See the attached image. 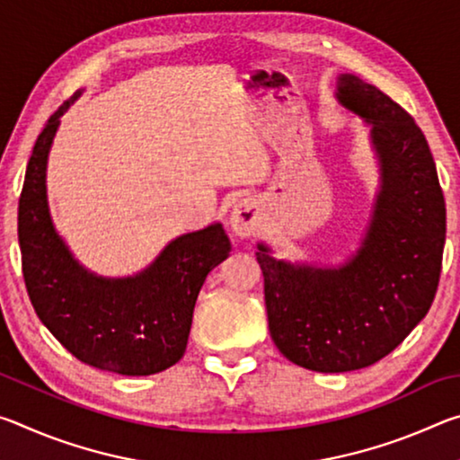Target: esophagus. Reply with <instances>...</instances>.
<instances>
[{
	"mask_svg": "<svg viewBox=\"0 0 460 460\" xmlns=\"http://www.w3.org/2000/svg\"><path fill=\"white\" fill-rule=\"evenodd\" d=\"M229 223H231V231L235 233L237 237H253L255 233L260 231V225H261L260 205L253 199L237 200L231 211Z\"/></svg>",
	"mask_w": 460,
	"mask_h": 460,
	"instance_id": "34e87169",
	"label": "esophagus"
}]
</instances>
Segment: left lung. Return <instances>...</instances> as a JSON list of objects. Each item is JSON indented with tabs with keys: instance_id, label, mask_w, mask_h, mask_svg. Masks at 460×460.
<instances>
[{
	"instance_id": "1",
	"label": "left lung",
	"mask_w": 460,
	"mask_h": 460,
	"mask_svg": "<svg viewBox=\"0 0 460 460\" xmlns=\"http://www.w3.org/2000/svg\"><path fill=\"white\" fill-rule=\"evenodd\" d=\"M339 105L369 128L379 186L357 252L332 263L288 261L260 241L270 334L286 359L321 373L369 367L422 321L438 288L447 207L422 129L355 75H339Z\"/></svg>"
}]
</instances>
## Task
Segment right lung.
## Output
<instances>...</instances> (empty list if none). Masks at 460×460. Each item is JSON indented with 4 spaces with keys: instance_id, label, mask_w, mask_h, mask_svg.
Here are the masks:
<instances>
[{
    "instance_id": "right-lung-1",
    "label": "right lung",
    "mask_w": 460,
    "mask_h": 460,
    "mask_svg": "<svg viewBox=\"0 0 460 460\" xmlns=\"http://www.w3.org/2000/svg\"><path fill=\"white\" fill-rule=\"evenodd\" d=\"M50 115L30 155L18 207L22 270L38 318L68 353L119 376H152L181 361L192 310L208 271L229 258L221 223L184 233L134 276L107 278L83 266L52 223L46 168L60 118Z\"/></svg>"
}]
</instances>
